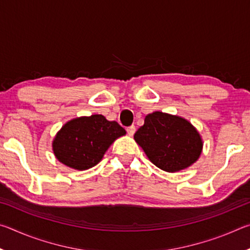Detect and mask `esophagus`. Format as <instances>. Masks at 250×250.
<instances>
[{
  "label": "esophagus",
  "instance_id": "obj_1",
  "mask_svg": "<svg viewBox=\"0 0 250 250\" xmlns=\"http://www.w3.org/2000/svg\"><path fill=\"white\" fill-rule=\"evenodd\" d=\"M126 132H128L129 135H133L135 132V126L134 125H130L126 128Z\"/></svg>",
  "mask_w": 250,
  "mask_h": 250
}]
</instances>
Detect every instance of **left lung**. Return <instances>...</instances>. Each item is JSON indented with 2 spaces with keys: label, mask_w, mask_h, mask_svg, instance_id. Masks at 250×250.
<instances>
[{
  "label": "left lung",
  "mask_w": 250,
  "mask_h": 250,
  "mask_svg": "<svg viewBox=\"0 0 250 250\" xmlns=\"http://www.w3.org/2000/svg\"><path fill=\"white\" fill-rule=\"evenodd\" d=\"M133 138L155 167L170 173L193 166L203 151L201 134L191 122L162 111L146 116Z\"/></svg>",
  "instance_id": "obj_1"
}]
</instances>
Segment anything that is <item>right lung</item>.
I'll use <instances>...</instances> for the list:
<instances>
[{"instance_id": "right-lung-1", "label": "right lung", "mask_w": 250, "mask_h": 250, "mask_svg": "<svg viewBox=\"0 0 250 250\" xmlns=\"http://www.w3.org/2000/svg\"><path fill=\"white\" fill-rule=\"evenodd\" d=\"M126 132L103 115L77 117L67 121L53 139V152L59 162L78 171L98 164L109 146Z\"/></svg>"}]
</instances>
